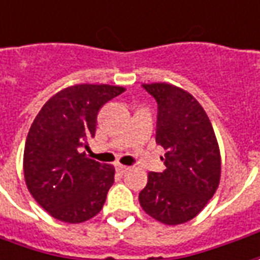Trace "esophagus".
I'll return each instance as SVG.
<instances>
[{
    "label": "esophagus",
    "mask_w": 260,
    "mask_h": 260,
    "mask_svg": "<svg viewBox=\"0 0 260 260\" xmlns=\"http://www.w3.org/2000/svg\"><path fill=\"white\" fill-rule=\"evenodd\" d=\"M115 168L119 174H125V172H128V171H129V167H125V165H121V164H116Z\"/></svg>",
    "instance_id": "1"
}]
</instances>
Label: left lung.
Masks as SVG:
<instances>
[{"label": "left lung", "mask_w": 260, "mask_h": 260, "mask_svg": "<svg viewBox=\"0 0 260 260\" xmlns=\"http://www.w3.org/2000/svg\"><path fill=\"white\" fill-rule=\"evenodd\" d=\"M158 104L156 144L165 149V171L149 172L139 204L165 225L195 218L213 197L220 155L209 118L190 93L169 84H145Z\"/></svg>", "instance_id": "8db88e82"}]
</instances>
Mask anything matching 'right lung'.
Wrapping results in <instances>:
<instances>
[{
    "instance_id": "1",
    "label": "right lung",
    "mask_w": 260,
    "mask_h": 260,
    "mask_svg": "<svg viewBox=\"0 0 260 260\" xmlns=\"http://www.w3.org/2000/svg\"><path fill=\"white\" fill-rule=\"evenodd\" d=\"M123 91L112 85L70 86L34 119L24 148V176L34 199L58 220L85 222L105 204L115 169L81 149L95 137L101 107Z\"/></svg>"
}]
</instances>
